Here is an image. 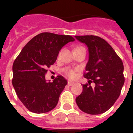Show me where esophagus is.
I'll list each match as a JSON object with an SVG mask.
<instances>
[{
  "label": "esophagus",
  "instance_id": "esophagus-1",
  "mask_svg": "<svg viewBox=\"0 0 133 133\" xmlns=\"http://www.w3.org/2000/svg\"><path fill=\"white\" fill-rule=\"evenodd\" d=\"M74 84H75V83H74V82H72V81H68V85H70V86L73 85Z\"/></svg>",
  "mask_w": 133,
  "mask_h": 133
}]
</instances>
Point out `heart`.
Instances as JSON below:
<instances>
[{"label":"heart","mask_w":133,"mask_h":133,"mask_svg":"<svg viewBox=\"0 0 133 133\" xmlns=\"http://www.w3.org/2000/svg\"><path fill=\"white\" fill-rule=\"evenodd\" d=\"M66 74L68 76H70V78H74L75 76V71L72 70H66Z\"/></svg>","instance_id":"1"}]
</instances>
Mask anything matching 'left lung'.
I'll use <instances>...</instances> for the list:
<instances>
[{
  "label": "left lung",
  "instance_id": "obj_1",
  "mask_svg": "<svg viewBox=\"0 0 133 133\" xmlns=\"http://www.w3.org/2000/svg\"><path fill=\"white\" fill-rule=\"evenodd\" d=\"M88 49V61L84 77L95 87L83 85V92L75 98L82 111L90 115L105 112L120 96L125 78L121 59L103 38L95 35L75 36Z\"/></svg>",
  "mask_w": 133,
  "mask_h": 133
}]
</instances>
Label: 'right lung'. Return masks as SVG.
I'll use <instances>...</instances> for the list:
<instances>
[{
  "mask_svg": "<svg viewBox=\"0 0 133 133\" xmlns=\"http://www.w3.org/2000/svg\"><path fill=\"white\" fill-rule=\"evenodd\" d=\"M75 39L70 35L42 33L22 49L13 65V86L25 108L34 113H44L57 105L68 81L59 75L46 81L45 74L57 60L59 51Z\"/></svg>",
  "mask_w": 133,
  "mask_h": 133,
  "instance_id": "add662e5",
  "label": "right lung"
}]
</instances>
